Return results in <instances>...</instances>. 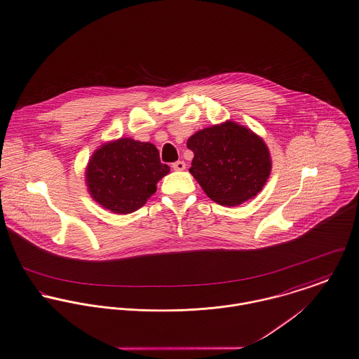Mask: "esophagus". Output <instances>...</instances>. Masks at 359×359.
<instances>
[{"label": "esophagus", "mask_w": 359, "mask_h": 359, "mask_svg": "<svg viewBox=\"0 0 359 359\" xmlns=\"http://www.w3.org/2000/svg\"><path fill=\"white\" fill-rule=\"evenodd\" d=\"M172 168H174L175 171H182V170L187 168V164H185V162H182V161H178V162L172 163Z\"/></svg>", "instance_id": "34e87169"}]
</instances>
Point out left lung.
<instances>
[{"instance_id":"left-lung-1","label":"left lung","mask_w":359,"mask_h":359,"mask_svg":"<svg viewBox=\"0 0 359 359\" xmlns=\"http://www.w3.org/2000/svg\"><path fill=\"white\" fill-rule=\"evenodd\" d=\"M187 147L195 154L189 172L221 205L236 207L255 197L271 172L270 152L262 137L233 121L196 131Z\"/></svg>"}]
</instances>
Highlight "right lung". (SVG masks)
<instances>
[{
    "mask_svg": "<svg viewBox=\"0 0 359 359\" xmlns=\"http://www.w3.org/2000/svg\"><path fill=\"white\" fill-rule=\"evenodd\" d=\"M168 172L154 144L126 137L100 145L86 165L85 182L102 208L130 214L156 192V184Z\"/></svg>",
    "mask_w": 359,
    "mask_h": 359,
    "instance_id": "add662e5",
    "label": "right lung"
}]
</instances>
